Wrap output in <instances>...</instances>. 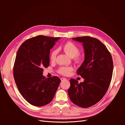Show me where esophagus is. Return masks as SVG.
Returning <instances> with one entry per match:
<instances>
[{
  "instance_id": "34e87169",
  "label": "esophagus",
  "mask_w": 125,
  "mask_h": 125,
  "mask_svg": "<svg viewBox=\"0 0 125 125\" xmlns=\"http://www.w3.org/2000/svg\"><path fill=\"white\" fill-rule=\"evenodd\" d=\"M60 79H61V81H62L67 80V79H66L65 78H60Z\"/></svg>"
}]
</instances>
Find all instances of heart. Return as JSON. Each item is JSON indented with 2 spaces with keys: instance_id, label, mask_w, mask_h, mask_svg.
<instances>
[{
  "instance_id": "obj_1",
  "label": "heart",
  "mask_w": 125,
  "mask_h": 125,
  "mask_svg": "<svg viewBox=\"0 0 125 125\" xmlns=\"http://www.w3.org/2000/svg\"><path fill=\"white\" fill-rule=\"evenodd\" d=\"M62 50L66 54L69 55L71 57H74L75 60L78 62L80 61L82 59V56L78 54L79 49L76 45L71 42H68L64 44ZM58 51L57 50L52 51L50 54V59L52 62H54L56 60ZM73 68L71 66H62L59 68L58 73L63 75H68L73 71Z\"/></svg>"
}]
</instances>
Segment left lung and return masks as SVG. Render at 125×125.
Returning a JSON list of instances; mask_svg holds the SVG:
<instances>
[{"label":"left lung","instance_id":"left-lung-1","mask_svg":"<svg viewBox=\"0 0 125 125\" xmlns=\"http://www.w3.org/2000/svg\"><path fill=\"white\" fill-rule=\"evenodd\" d=\"M73 39L82 43L84 47L85 59L77 73L84 80L78 83V81L71 78L68 93L73 103L88 108L98 103L107 92L113 75L112 57L97 39L86 36Z\"/></svg>","mask_w":125,"mask_h":125}]
</instances>
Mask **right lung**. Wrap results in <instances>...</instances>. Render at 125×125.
Returning a JSON list of instances; mask_svg holds the SVG:
<instances>
[{
    "label": "right lung",
    "mask_w": 125,
    "mask_h": 125,
    "mask_svg": "<svg viewBox=\"0 0 125 125\" xmlns=\"http://www.w3.org/2000/svg\"><path fill=\"white\" fill-rule=\"evenodd\" d=\"M59 37L38 35L26 40L19 48L13 66V77L18 90L28 103L43 106L52 100L60 79L46 78L44 68L50 65V50Z\"/></svg>",
    "instance_id": "obj_1"
}]
</instances>
